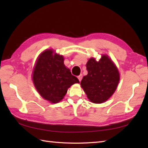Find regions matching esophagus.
I'll return each instance as SVG.
<instances>
[{
	"instance_id": "obj_1",
	"label": "esophagus",
	"mask_w": 148,
	"mask_h": 148,
	"mask_svg": "<svg viewBox=\"0 0 148 148\" xmlns=\"http://www.w3.org/2000/svg\"><path fill=\"white\" fill-rule=\"evenodd\" d=\"M77 78H78V79H79V81H81V79H82V78H83V75L82 74H80L79 76L77 77Z\"/></svg>"
}]
</instances>
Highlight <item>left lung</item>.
<instances>
[{
    "instance_id": "1",
    "label": "left lung",
    "mask_w": 148,
    "mask_h": 148,
    "mask_svg": "<svg viewBox=\"0 0 148 148\" xmlns=\"http://www.w3.org/2000/svg\"><path fill=\"white\" fill-rule=\"evenodd\" d=\"M88 74L81 81V86L90 102L101 103L114 93L119 81V73L115 64L108 55L102 56L99 61L91 58L86 64Z\"/></svg>"
}]
</instances>
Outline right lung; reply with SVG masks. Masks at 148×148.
Masks as SVG:
<instances>
[{
  "mask_svg": "<svg viewBox=\"0 0 148 148\" xmlns=\"http://www.w3.org/2000/svg\"><path fill=\"white\" fill-rule=\"evenodd\" d=\"M62 55L52 49H46L39 56L32 73V80L37 92L44 99L51 103L60 102L67 90L79 83L64 65Z\"/></svg>",
  "mask_w": 148,
  "mask_h": 148,
  "instance_id": "right-lung-1",
  "label": "right lung"
}]
</instances>
